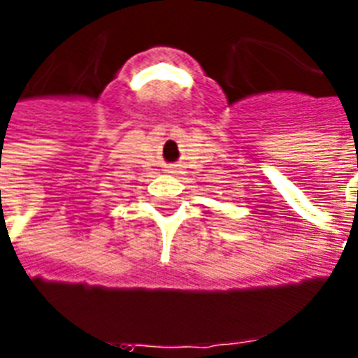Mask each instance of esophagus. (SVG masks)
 Returning a JSON list of instances; mask_svg holds the SVG:
<instances>
[{
	"label": "esophagus",
	"instance_id": "34e87169",
	"mask_svg": "<svg viewBox=\"0 0 358 358\" xmlns=\"http://www.w3.org/2000/svg\"><path fill=\"white\" fill-rule=\"evenodd\" d=\"M176 172H177L176 166H169V173H176Z\"/></svg>",
	"mask_w": 358,
	"mask_h": 358
}]
</instances>
